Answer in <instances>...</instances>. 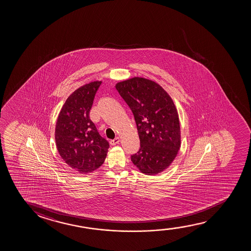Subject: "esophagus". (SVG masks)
<instances>
[{
  "mask_svg": "<svg viewBox=\"0 0 251 251\" xmlns=\"http://www.w3.org/2000/svg\"><path fill=\"white\" fill-rule=\"evenodd\" d=\"M119 142H120V139L118 137L115 138L114 140H111V141H110V143L111 146H115V145L118 144Z\"/></svg>",
  "mask_w": 251,
  "mask_h": 251,
  "instance_id": "obj_1",
  "label": "esophagus"
}]
</instances>
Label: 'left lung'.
Returning <instances> with one entry per match:
<instances>
[{
	"label": "left lung",
	"mask_w": 251,
	"mask_h": 251,
	"mask_svg": "<svg viewBox=\"0 0 251 251\" xmlns=\"http://www.w3.org/2000/svg\"><path fill=\"white\" fill-rule=\"evenodd\" d=\"M116 89L134 115L141 148L131 160L146 175L168 168L181 147L178 113L158 83L141 77L121 81Z\"/></svg>",
	"instance_id": "obj_1"
}]
</instances>
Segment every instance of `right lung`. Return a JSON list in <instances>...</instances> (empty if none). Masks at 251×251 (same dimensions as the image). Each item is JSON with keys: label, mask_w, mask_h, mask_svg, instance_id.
I'll return each mask as SVG.
<instances>
[{"label": "right lung", "mask_w": 251, "mask_h": 251, "mask_svg": "<svg viewBox=\"0 0 251 251\" xmlns=\"http://www.w3.org/2000/svg\"><path fill=\"white\" fill-rule=\"evenodd\" d=\"M101 83L93 81L75 90L66 100L56 121L55 138L59 154L79 173L100 168L110 147L89 117Z\"/></svg>", "instance_id": "right-lung-1"}]
</instances>
